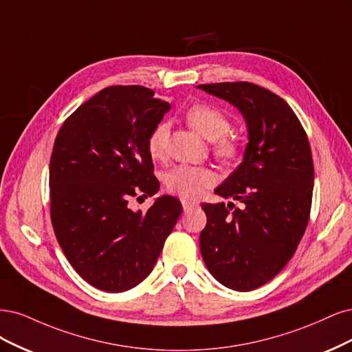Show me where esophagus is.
I'll use <instances>...</instances> for the list:
<instances>
[{
  "label": "esophagus",
  "instance_id": "obj_1",
  "mask_svg": "<svg viewBox=\"0 0 352 352\" xmlns=\"http://www.w3.org/2000/svg\"><path fill=\"white\" fill-rule=\"evenodd\" d=\"M196 208H197V203H195V201H187V200H183V209H184V212H190V210L196 209Z\"/></svg>",
  "mask_w": 352,
  "mask_h": 352
}]
</instances>
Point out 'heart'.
Instances as JSON below:
<instances>
[{"label":"heart","mask_w":352,"mask_h":352,"mask_svg":"<svg viewBox=\"0 0 352 352\" xmlns=\"http://www.w3.org/2000/svg\"><path fill=\"white\" fill-rule=\"evenodd\" d=\"M184 117L191 129H195L208 140H213V155L221 162L230 164L240 156L241 143L235 135L228 134L231 121L222 109L209 104H195L186 111ZM168 139V122L160 121L155 124L146 139V147L151 157L162 160L166 155ZM214 181L217 177L210 169L192 165H177L164 178L165 188L184 200L197 199L203 191L214 184Z\"/></svg>","instance_id":"b5f03b06"}]
</instances>
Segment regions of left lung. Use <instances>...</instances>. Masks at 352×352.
Listing matches in <instances>:
<instances>
[{"label": "left lung", "instance_id": "8db88e82", "mask_svg": "<svg viewBox=\"0 0 352 352\" xmlns=\"http://www.w3.org/2000/svg\"><path fill=\"white\" fill-rule=\"evenodd\" d=\"M199 87L235 105L248 129L243 162L214 190L243 208L201 205L208 218L201 257L222 285L252 291L285 267L307 228L314 181L310 143L296 112L270 90L248 82Z\"/></svg>", "mask_w": 352, "mask_h": 352}]
</instances>
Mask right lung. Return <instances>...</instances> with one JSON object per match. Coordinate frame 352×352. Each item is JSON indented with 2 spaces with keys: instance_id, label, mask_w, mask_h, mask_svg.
I'll use <instances>...</instances> for the list:
<instances>
[{
  "instance_id": "add662e5",
  "label": "right lung",
  "mask_w": 352,
  "mask_h": 352,
  "mask_svg": "<svg viewBox=\"0 0 352 352\" xmlns=\"http://www.w3.org/2000/svg\"><path fill=\"white\" fill-rule=\"evenodd\" d=\"M153 95L144 86L102 89L63 122L54 143L55 236L77 274L105 292L131 289L151 274L183 210L171 196L144 213L129 208L131 197L160 190L146 139L171 105Z\"/></svg>"
}]
</instances>
